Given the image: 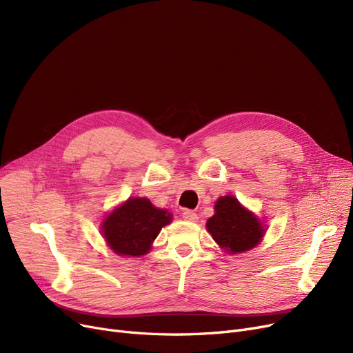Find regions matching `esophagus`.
Segmentation results:
<instances>
[{
  "instance_id": "1",
  "label": "esophagus",
  "mask_w": 353,
  "mask_h": 353,
  "mask_svg": "<svg viewBox=\"0 0 353 353\" xmlns=\"http://www.w3.org/2000/svg\"><path fill=\"white\" fill-rule=\"evenodd\" d=\"M183 219L188 220V221H196L197 220V214L193 210H183Z\"/></svg>"
}]
</instances>
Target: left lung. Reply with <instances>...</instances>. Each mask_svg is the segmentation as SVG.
Returning a JSON list of instances; mask_svg holds the SVG:
<instances>
[{
	"mask_svg": "<svg viewBox=\"0 0 353 353\" xmlns=\"http://www.w3.org/2000/svg\"><path fill=\"white\" fill-rule=\"evenodd\" d=\"M214 242L228 253H243L261 243L265 226L250 210L240 205L234 196L220 197L214 214L206 223Z\"/></svg>",
	"mask_w": 353,
	"mask_h": 353,
	"instance_id": "8db88e82",
	"label": "left lung"
}]
</instances>
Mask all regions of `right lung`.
Instances as JSON below:
<instances>
[{
	"instance_id": "right-lung-1",
	"label": "right lung",
	"mask_w": 353,
	"mask_h": 353,
	"mask_svg": "<svg viewBox=\"0 0 353 353\" xmlns=\"http://www.w3.org/2000/svg\"><path fill=\"white\" fill-rule=\"evenodd\" d=\"M172 221V214L157 209L145 197H133L111 212L101 223L108 248L119 256H143L161 228Z\"/></svg>"
}]
</instances>
